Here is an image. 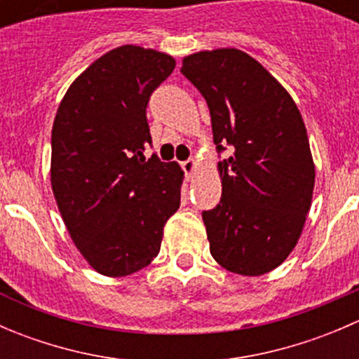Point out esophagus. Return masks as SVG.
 <instances>
[{"label":"esophagus","mask_w":359,"mask_h":359,"mask_svg":"<svg viewBox=\"0 0 359 359\" xmlns=\"http://www.w3.org/2000/svg\"><path fill=\"white\" fill-rule=\"evenodd\" d=\"M182 170H184V173H186L187 179H191V177H193L194 173H196L198 163L194 161V159H187V161L182 163Z\"/></svg>","instance_id":"1"}]
</instances>
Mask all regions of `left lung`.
<instances>
[{"mask_svg": "<svg viewBox=\"0 0 359 359\" xmlns=\"http://www.w3.org/2000/svg\"><path fill=\"white\" fill-rule=\"evenodd\" d=\"M180 72L212 116L222 198L203 212L210 253L231 273L260 276L295 248L311 208L314 161L290 93L253 57L217 48L184 57Z\"/></svg>", "mask_w": 359, "mask_h": 359, "instance_id": "left-lung-1", "label": "left lung"}]
</instances>
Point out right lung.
<instances>
[{"label": "right lung", "mask_w": 359, "mask_h": 359, "mask_svg": "<svg viewBox=\"0 0 359 359\" xmlns=\"http://www.w3.org/2000/svg\"><path fill=\"white\" fill-rule=\"evenodd\" d=\"M168 53L123 45L72 81L52 128V191L71 240L104 276H128L159 253L184 172L144 156L146 107L172 74Z\"/></svg>", "instance_id": "add662e5"}]
</instances>
